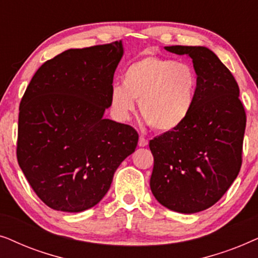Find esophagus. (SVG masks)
I'll use <instances>...</instances> for the list:
<instances>
[{
  "instance_id": "obj_1",
  "label": "esophagus",
  "mask_w": 258,
  "mask_h": 258,
  "mask_svg": "<svg viewBox=\"0 0 258 258\" xmlns=\"http://www.w3.org/2000/svg\"><path fill=\"white\" fill-rule=\"evenodd\" d=\"M148 144V140L146 139L144 136H140V140H139V146L140 147H146Z\"/></svg>"
}]
</instances>
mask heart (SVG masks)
<instances>
[{
  "mask_svg": "<svg viewBox=\"0 0 258 258\" xmlns=\"http://www.w3.org/2000/svg\"><path fill=\"white\" fill-rule=\"evenodd\" d=\"M199 76L186 62L148 55L128 66L123 83L111 88L116 115L128 119L139 101L140 114L156 132L178 129L194 110Z\"/></svg>",
  "mask_w": 258,
  "mask_h": 258,
  "instance_id": "obj_1",
  "label": "heart"
}]
</instances>
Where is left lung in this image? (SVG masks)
<instances>
[{"instance_id":"left-lung-1","label":"left lung","mask_w":258,"mask_h":258,"mask_svg":"<svg viewBox=\"0 0 258 258\" xmlns=\"http://www.w3.org/2000/svg\"><path fill=\"white\" fill-rule=\"evenodd\" d=\"M165 49L192 58L199 88L188 119L149 142L154 156L150 188L168 209L195 214L220 201L237 177L246 116L235 77L210 49Z\"/></svg>"}]
</instances>
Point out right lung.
Here are the masks:
<instances>
[{"label":"right lung","instance_id":"right-lung-1","mask_svg":"<svg viewBox=\"0 0 258 258\" xmlns=\"http://www.w3.org/2000/svg\"><path fill=\"white\" fill-rule=\"evenodd\" d=\"M122 55L121 41L69 49L44 62L24 91L17 162L51 209L80 213L96 206L136 149L132 125L103 118Z\"/></svg>","mask_w":258,"mask_h":258}]
</instances>
